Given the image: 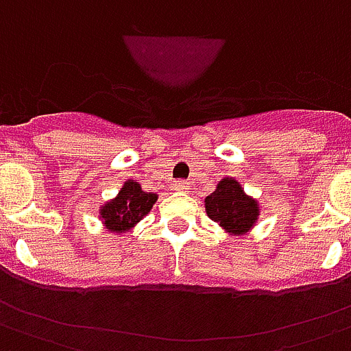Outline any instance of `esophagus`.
<instances>
[{"label":"esophagus","mask_w":351,"mask_h":351,"mask_svg":"<svg viewBox=\"0 0 351 351\" xmlns=\"http://www.w3.org/2000/svg\"><path fill=\"white\" fill-rule=\"evenodd\" d=\"M172 189L173 191H179V193H189L191 191V183L189 181H173Z\"/></svg>","instance_id":"esophagus-1"}]
</instances>
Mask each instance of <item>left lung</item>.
Returning <instances> with one entry per match:
<instances>
[{"instance_id": "1", "label": "left lung", "mask_w": 351, "mask_h": 351, "mask_svg": "<svg viewBox=\"0 0 351 351\" xmlns=\"http://www.w3.org/2000/svg\"><path fill=\"white\" fill-rule=\"evenodd\" d=\"M206 213L224 232L243 235L256 224L260 206L252 196L245 194L239 181L224 178L206 198Z\"/></svg>"}]
</instances>
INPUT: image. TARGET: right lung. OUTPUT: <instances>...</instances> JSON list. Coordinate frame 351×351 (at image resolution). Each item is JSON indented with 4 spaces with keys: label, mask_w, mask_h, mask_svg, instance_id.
<instances>
[{
    "label": "right lung",
    "mask_w": 351,
    "mask_h": 351,
    "mask_svg": "<svg viewBox=\"0 0 351 351\" xmlns=\"http://www.w3.org/2000/svg\"><path fill=\"white\" fill-rule=\"evenodd\" d=\"M157 198V194L144 193L140 183L129 179L123 183L121 191L117 193L116 198L106 202L99 209V217L108 232L123 234V232L134 228L138 222L149 213Z\"/></svg>",
    "instance_id": "right-lung-1"
}]
</instances>
